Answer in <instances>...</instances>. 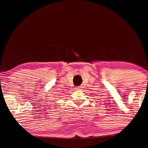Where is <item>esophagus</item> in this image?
Here are the masks:
<instances>
[{
  "label": "esophagus",
  "mask_w": 148,
  "mask_h": 148,
  "mask_svg": "<svg viewBox=\"0 0 148 148\" xmlns=\"http://www.w3.org/2000/svg\"><path fill=\"white\" fill-rule=\"evenodd\" d=\"M82 87H77L76 88H75V89H76V90H80V88H81Z\"/></svg>",
  "instance_id": "obj_1"
}]
</instances>
